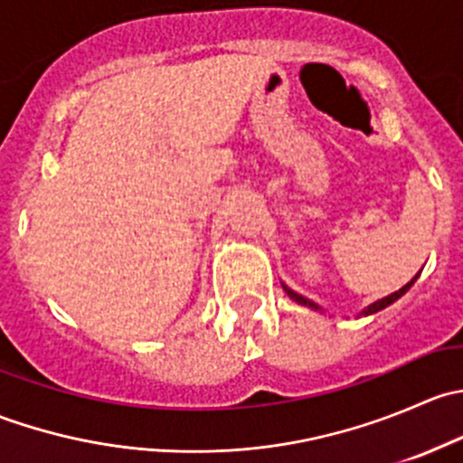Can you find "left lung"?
Wrapping results in <instances>:
<instances>
[{
	"label": "left lung",
	"instance_id": "obj_1",
	"mask_svg": "<svg viewBox=\"0 0 463 463\" xmlns=\"http://www.w3.org/2000/svg\"><path fill=\"white\" fill-rule=\"evenodd\" d=\"M417 278H419V273L414 275L412 279H410L408 284H405L403 288H399V291H394V293H390V296H385V298H381V300H376L374 305H370L367 307V309H363V316H372V314H376V311H381V309H385V307H390L392 302H396L399 300L401 296H403V293H408V288L412 287L414 282H417ZM284 291L288 293V298H291V300H296L298 305H305V307H309V309H316V311H320V307L316 305V302H311V300H307L305 296H300V293H296V291H291V288L288 287H284Z\"/></svg>",
	"mask_w": 463,
	"mask_h": 463
}]
</instances>
